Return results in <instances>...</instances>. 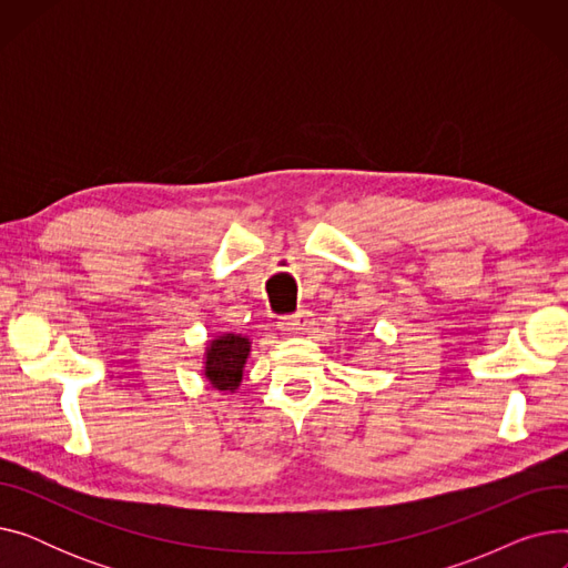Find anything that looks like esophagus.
Returning a JSON list of instances; mask_svg holds the SVG:
<instances>
[{
	"mask_svg": "<svg viewBox=\"0 0 568 568\" xmlns=\"http://www.w3.org/2000/svg\"><path fill=\"white\" fill-rule=\"evenodd\" d=\"M281 326H283V332H287V334H294V336L304 334L311 326V313L308 311H296L292 315H285Z\"/></svg>",
	"mask_w": 568,
	"mask_h": 568,
	"instance_id": "esophagus-1",
	"label": "esophagus"
}]
</instances>
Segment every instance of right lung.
<instances>
[{
	"label": "right lung",
	"mask_w": 568,
	"mask_h": 568,
	"mask_svg": "<svg viewBox=\"0 0 568 568\" xmlns=\"http://www.w3.org/2000/svg\"><path fill=\"white\" fill-rule=\"evenodd\" d=\"M251 352L248 338L242 336H221L214 343H209L206 349V377L216 389L232 392L242 382V368L246 364V356Z\"/></svg>",
	"instance_id": "add662e5"
}]
</instances>
